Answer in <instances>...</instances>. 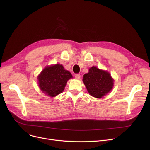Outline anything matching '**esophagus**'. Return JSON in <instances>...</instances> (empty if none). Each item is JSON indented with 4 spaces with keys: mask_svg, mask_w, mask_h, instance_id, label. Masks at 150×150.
<instances>
[{
    "mask_svg": "<svg viewBox=\"0 0 150 150\" xmlns=\"http://www.w3.org/2000/svg\"><path fill=\"white\" fill-rule=\"evenodd\" d=\"M80 77H81V75L79 74H77L75 75V78H76V79H80Z\"/></svg>",
    "mask_w": 150,
    "mask_h": 150,
    "instance_id": "esophagus-1",
    "label": "esophagus"
}]
</instances>
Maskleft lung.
<instances>
[{
	"label": "left lung",
	"instance_id": "left-lung-1",
	"mask_svg": "<svg viewBox=\"0 0 150 150\" xmlns=\"http://www.w3.org/2000/svg\"><path fill=\"white\" fill-rule=\"evenodd\" d=\"M83 81L90 95L97 98L106 95L114 86V80L111 74L96 66L91 67L89 72L83 75Z\"/></svg>",
	"mask_w": 150,
	"mask_h": 150
}]
</instances>
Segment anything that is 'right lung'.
<instances>
[{
	"instance_id": "1",
	"label": "right lung",
	"mask_w": 150,
	"mask_h": 150,
	"mask_svg": "<svg viewBox=\"0 0 150 150\" xmlns=\"http://www.w3.org/2000/svg\"><path fill=\"white\" fill-rule=\"evenodd\" d=\"M71 78L72 74L61 64L47 66L38 76L39 87L45 95L55 97L64 91Z\"/></svg>"
}]
</instances>
